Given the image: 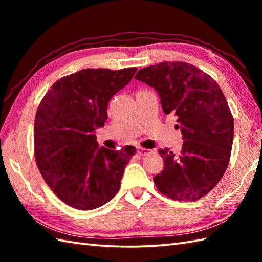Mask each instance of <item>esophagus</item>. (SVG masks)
<instances>
[{
  "label": "esophagus",
  "mask_w": 262,
  "mask_h": 262,
  "mask_svg": "<svg viewBox=\"0 0 262 262\" xmlns=\"http://www.w3.org/2000/svg\"><path fill=\"white\" fill-rule=\"evenodd\" d=\"M152 149H147V148H144V147H137V153L140 155H147L148 153H151Z\"/></svg>",
  "instance_id": "obj_1"
}]
</instances>
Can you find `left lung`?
Instances as JSON below:
<instances>
[{"label": "left lung", "instance_id": "8db88e82", "mask_svg": "<svg viewBox=\"0 0 262 262\" xmlns=\"http://www.w3.org/2000/svg\"><path fill=\"white\" fill-rule=\"evenodd\" d=\"M135 79L158 91L164 114L177 116L181 151L159 149L164 168L154 177L159 191L173 200L194 202L207 194L230 162L234 119L224 93L210 75L185 62L144 68Z\"/></svg>", "mask_w": 262, "mask_h": 262}]
</instances>
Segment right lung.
I'll return each instance as SVG.
<instances>
[{"instance_id":"1","label":"right lung","mask_w":262,"mask_h":262,"mask_svg":"<svg viewBox=\"0 0 262 262\" xmlns=\"http://www.w3.org/2000/svg\"><path fill=\"white\" fill-rule=\"evenodd\" d=\"M136 71L81 70L55 82L39 103L33 133L36 162L49 188L71 207L98 208L119 190L136 148H99L96 130L108 118L109 100Z\"/></svg>"}]
</instances>
